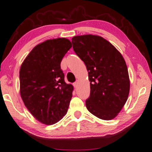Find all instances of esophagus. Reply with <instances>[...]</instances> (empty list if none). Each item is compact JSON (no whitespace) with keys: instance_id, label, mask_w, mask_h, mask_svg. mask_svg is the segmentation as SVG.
<instances>
[{"instance_id":"esophagus-1","label":"esophagus","mask_w":152,"mask_h":152,"mask_svg":"<svg viewBox=\"0 0 152 152\" xmlns=\"http://www.w3.org/2000/svg\"><path fill=\"white\" fill-rule=\"evenodd\" d=\"M78 84H79V81L75 82V83H73V86H74L75 88H77V86H78Z\"/></svg>"}]
</instances>
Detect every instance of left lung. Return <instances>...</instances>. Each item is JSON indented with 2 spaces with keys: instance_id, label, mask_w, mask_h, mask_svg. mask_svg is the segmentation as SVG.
<instances>
[{
  "instance_id": "left-lung-1",
  "label": "left lung",
  "mask_w": 152,
  "mask_h": 152,
  "mask_svg": "<svg viewBox=\"0 0 152 152\" xmlns=\"http://www.w3.org/2000/svg\"><path fill=\"white\" fill-rule=\"evenodd\" d=\"M72 44L88 71L90 96L86 102L87 108L96 117L112 120L123 108L130 91L125 59L110 42L101 36H74Z\"/></svg>"
}]
</instances>
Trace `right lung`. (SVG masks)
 Returning a JSON list of instances; mask_svg holds the SVG:
<instances>
[{
	"label": "right lung",
	"instance_id": "1",
	"mask_svg": "<svg viewBox=\"0 0 152 152\" xmlns=\"http://www.w3.org/2000/svg\"><path fill=\"white\" fill-rule=\"evenodd\" d=\"M72 47L64 38L47 39L31 50L19 71L20 95L32 116L50 125L68 110L73 86L64 80L61 63Z\"/></svg>",
	"mask_w": 152,
	"mask_h": 152
}]
</instances>
